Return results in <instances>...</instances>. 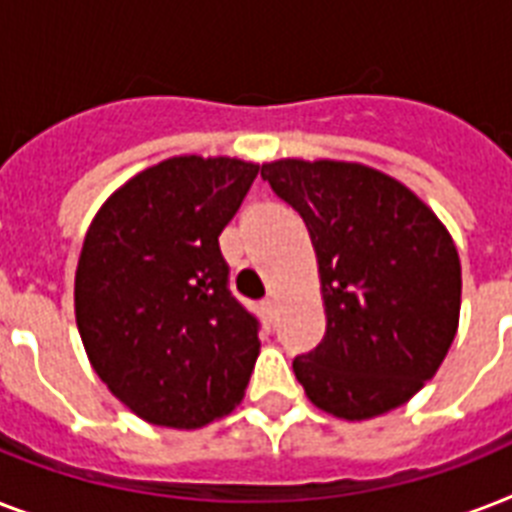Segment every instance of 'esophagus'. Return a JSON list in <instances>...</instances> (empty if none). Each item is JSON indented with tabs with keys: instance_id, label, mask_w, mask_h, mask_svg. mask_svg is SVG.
I'll return each instance as SVG.
<instances>
[{
	"instance_id": "34e87169",
	"label": "esophagus",
	"mask_w": 512,
	"mask_h": 512,
	"mask_svg": "<svg viewBox=\"0 0 512 512\" xmlns=\"http://www.w3.org/2000/svg\"><path fill=\"white\" fill-rule=\"evenodd\" d=\"M260 308H263L265 319H268V321L276 319V297H265L263 305H260Z\"/></svg>"
}]
</instances>
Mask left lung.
<instances>
[{
  "label": "left lung",
  "instance_id": "8db88e82",
  "mask_svg": "<svg viewBox=\"0 0 512 512\" xmlns=\"http://www.w3.org/2000/svg\"><path fill=\"white\" fill-rule=\"evenodd\" d=\"M260 175L303 217L319 260L327 335L292 361L297 382L345 420L409 401L457 332L452 236L406 185L364 164L281 159Z\"/></svg>",
  "mask_w": 512,
  "mask_h": 512
}]
</instances>
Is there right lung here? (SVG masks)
I'll list each match as a JSON object with an SVG mask.
<instances>
[{"label":"right lung","instance_id":"obj_1","mask_svg":"<svg viewBox=\"0 0 512 512\" xmlns=\"http://www.w3.org/2000/svg\"><path fill=\"white\" fill-rule=\"evenodd\" d=\"M257 164L177 156L100 207L76 268V324L92 369L154 425L191 430L239 404L260 321L233 297L217 236Z\"/></svg>","mask_w":512,"mask_h":512}]
</instances>
